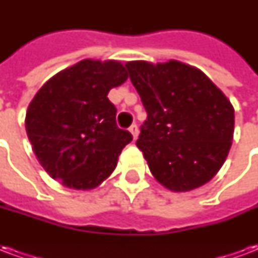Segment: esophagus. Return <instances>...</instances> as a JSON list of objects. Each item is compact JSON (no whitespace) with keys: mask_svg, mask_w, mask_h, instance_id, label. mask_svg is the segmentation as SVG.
I'll return each mask as SVG.
<instances>
[{"mask_svg":"<svg viewBox=\"0 0 258 258\" xmlns=\"http://www.w3.org/2000/svg\"><path fill=\"white\" fill-rule=\"evenodd\" d=\"M130 133L133 134V137H134V140L138 137V134H140V130H138V125L137 124H133L131 127H130Z\"/></svg>","mask_w":258,"mask_h":258,"instance_id":"esophagus-1","label":"esophagus"}]
</instances>
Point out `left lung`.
Listing matches in <instances>:
<instances>
[{
	"label": "left lung",
	"mask_w": 258,
	"mask_h": 258,
	"mask_svg": "<svg viewBox=\"0 0 258 258\" xmlns=\"http://www.w3.org/2000/svg\"><path fill=\"white\" fill-rule=\"evenodd\" d=\"M125 68L148 114L137 146L153 177L175 192L209 182L232 145L231 102L203 72L178 60Z\"/></svg>",
	"instance_id": "obj_1"
}]
</instances>
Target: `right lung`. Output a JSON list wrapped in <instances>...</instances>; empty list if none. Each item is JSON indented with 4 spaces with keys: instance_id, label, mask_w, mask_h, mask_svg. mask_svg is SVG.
Here are the masks:
<instances>
[{
    "instance_id": "1",
    "label": "right lung",
    "mask_w": 258,
    "mask_h": 258,
    "mask_svg": "<svg viewBox=\"0 0 258 258\" xmlns=\"http://www.w3.org/2000/svg\"><path fill=\"white\" fill-rule=\"evenodd\" d=\"M127 77L120 62L85 59L37 92L26 113V131L38 162L53 179L91 189L113 173L133 135L117 127V109L107 94Z\"/></svg>"
}]
</instances>
